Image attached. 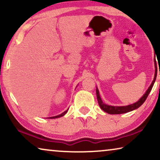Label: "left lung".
<instances>
[{
  "mask_svg": "<svg viewBox=\"0 0 160 160\" xmlns=\"http://www.w3.org/2000/svg\"><path fill=\"white\" fill-rule=\"evenodd\" d=\"M154 66H155V73H154V80L152 81V84L148 87L147 90L145 92V94L142 96V97L138 100V101L136 102H134V103L128 105V106H109V105H107L104 103L102 101L101 98L100 96L99 90H98V87H96V95H97V99L98 101V104L100 107V108L102 109V111H105V112L109 113V114H121V113H124L130 112V111H132L133 110H135L138 108H139L140 106H141L142 104L145 102V100L147 98L148 94L150 93L151 90H152L153 86H154V84L155 82V80H156L157 78V62L156 60L154 58Z\"/></svg>",
  "mask_w": 160,
  "mask_h": 160,
  "instance_id": "1",
  "label": "left lung"
}]
</instances>
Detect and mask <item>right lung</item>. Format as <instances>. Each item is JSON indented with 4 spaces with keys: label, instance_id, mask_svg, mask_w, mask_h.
<instances>
[{
    "label": "right lung",
    "instance_id": "add662e5",
    "mask_svg": "<svg viewBox=\"0 0 160 160\" xmlns=\"http://www.w3.org/2000/svg\"><path fill=\"white\" fill-rule=\"evenodd\" d=\"M68 110H67V111H64V112L61 113V114H59V115H58V116H55V117H49V119H56V118H60V117H63V116H64V115L65 114V113H67Z\"/></svg>",
    "mask_w": 160,
    "mask_h": 160
}]
</instances>
